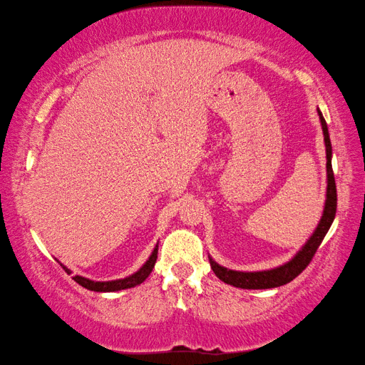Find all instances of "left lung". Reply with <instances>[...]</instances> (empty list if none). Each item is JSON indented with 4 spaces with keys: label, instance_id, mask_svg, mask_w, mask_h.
Here are the masks:
<instances>
[{
    "label": "left lung",
    "instance_id": "8db88e82",
    "mask_svg": "<svg viewBox=\"0 0 365 365\" xmlns=\"http://www.w3.org/2000/svg\"><path fill=\"white\" fill-rule=\"evenodd\" d=\"M320 125H322L324 132V143H325V154H327V191H325V202H324V211L322 217H320L317 227L314 228L311 237L307 238V242L296 251V255L287 261L285 264L279 265V267L267 269V270H256V272H243V270H233L227 269L224 265H220L209 256V264L214 274L219 279L227 283V285H233L237 288L243 289H267V288H277L296 279L302 270L307 267V264L311 262L312 256L316 255L317 248L325 238L327 232L330 230L336 214V185L335 177H333L331 169V141L327 122L324 119L320 109H317Z\"/></svg>",
    "mask_w": 365,
    "mask_h": 365
}]
</instances>
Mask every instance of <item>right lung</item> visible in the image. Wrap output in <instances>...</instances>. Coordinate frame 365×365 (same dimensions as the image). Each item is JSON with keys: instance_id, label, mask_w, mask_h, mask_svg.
Listing matches in <instances>:
<instances>
[{"instance_id": "add662e5", "label": "right lung", "mask_w": 365, "mask_h": 365, "mask_svg": "<svg viewBox=\"0 0 365 365\" xmlns=\"http://www.w3.org/2000/svg\"><path fill=\"white\" fill-rule=\"evenodd\" d=\"M158 246H159V243H156V246H154V250L151 251L150 257L146 259V262L141 265V267L137 272H133L132 275L123 277V279L108 280V282H98V280L86 279V277H82V275H73L72 279L76 280L80 287L90 289V292H98V293H110V292H120V289L133 288V287L140 285V283H143L148 279V277H150V274H151L153 269H154V264H156V259H158ZM61 267H63L69 275L72 274V270L67 269L64 264H61Z\"/></svg>"}]
</instances>
